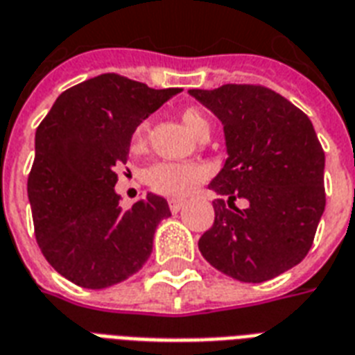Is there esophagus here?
Masks as SVG:
<instances>
[{"label": "esophagus", "mask_w": 355, "mask_h": 355, "mask_svg": "<svg viewBox=\"0 0 355 355\" xmlns=\"http://www.w3.org/2000/svg\"><path fill=\"white\" fill-rule=\"evenodd\" d=\"M169 208H171L173 214L180 212L184 208V201L182 199H171V201H169Z\"/></svg>", "instance_id": "obj_1"}]
</instances>
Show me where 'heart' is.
Instances as JSON below:
<instances>
[{
    "instance_id": "1",
    "label": "heart",
    "mask_w": 355,
    "mask_h": 355,
    "mask_svg": "<svg viewBox=\"0 0 355 355\" xmlns=\"http://www.w3.org/2000/svg\"><path fill=\"white\" fill-rule=\"evenodd\" d=\"M182 123L191 134L199 137L210 132V121L201 110L188 107L182 112ZM147 134V123L139 124L132 135V143L139 145ZM208 169L201 164H178V162H159L147 171L148 186L167 197H186L207 178Z\"/></svg>"
}]
</instances>
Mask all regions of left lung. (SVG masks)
<instances>
[{"instance_id":"8db88e82","label":"left lung","mask_w":355,"mask_h":355,"mask_svg":"<svg viewBox=\"0 0 355 355\" xmlns=\"http://www.w3.org/2000/svg\"><path fill=\"white\" fill-rule=\"evenodd\" d=\"M220 119L229 158L210 189L214 225L202 257L243 283L274 279L304 261L326 207L324 150L313 123L285 96L262 85L189 89ZM245 198L248 207H234ZM230 207H227L226 205Z\"/></svg>"}]
</instances>
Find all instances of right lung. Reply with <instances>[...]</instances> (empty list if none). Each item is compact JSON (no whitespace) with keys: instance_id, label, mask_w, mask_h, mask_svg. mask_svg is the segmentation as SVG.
<instances>
[{"instance_id":"right-lung-1","label":"right lung","mask_w":355,"mask_h":355,"mask_svg":"<svg viewBox=\"0 0 355 355\" xmlns=\"http://www.w3.org/2000/svg\"><path fill=\"white\" fill-rule=\"evenodd\" d=\"M177 93L100 74L59 94L39 124L27 178L35 236L46 261L74 285H117L153 253L169 205L147 193L121 207L115 166L126 164L135 128Z\"/></svg>"}]
</instances>
